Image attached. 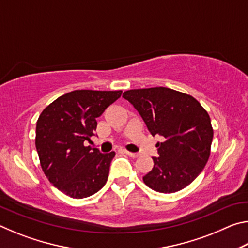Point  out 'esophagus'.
<instances>
[{
    "label": "esophagus",
    "mask_w": 248,
    "mask_h": 248,
    "mask_svg": "<svg viewBox=\"0 0 248 248\" xmlns=\"http://www.w3.org/2000/svg\"><path fill=\"white\" fill-rule=\"evenodd\" d=\"M124 152L125 153V154H127V155H129V156L130 157H138V156H139V154H138V153H133V152H129V151H127V150H124Z\"/></svg>",
    "instance_id": "1"
}]
</instances>
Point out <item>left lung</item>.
I'll list each match as a JSON object with an SVG mask.
<instances>
[{
  "label": "left lung",
  "mask_w": 248,
  "mask_h": 248,
  "mask_svg": "<svg viewBox=\"0 0 248 248\" xmlns=\"http://www.w3.org/2000/svg\"><path fill=\"white\" fill-rule=\"evenodd\" d=\"M123 97L133 105L157 142L159 156L143 177L146 186L171 194L194 182L207 164L213 129L205 109L192 96L167 87L130 90Z\"/></svg>",
  "instance_id": "obj_1"
}]
</instances>
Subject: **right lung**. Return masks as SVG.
I'll list each match as a JSON object with an SVG mask.
<instances>
[{
    "label": "right lung",
    "instance_id": "add662e5",
    "mask_svg": "<svg viewBox=\"0 0 248 248\" xmlns=\"http://www.w3.org/2000/svg\"><path fill=\"white\" fill-rule=\"evenodd\" d=\"M123 91L77 90L60 96L41 112L36 149L49 182L75 199L90 197L106 184L115 152L100 153L84 145L94 136L96 118Z\"/></svg>",
    "mask_w": 248,
    "mask_h": 248
}]
</instances>
